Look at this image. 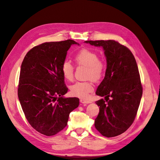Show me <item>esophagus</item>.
Returning <instances> with one entry per match:
<instances>
[{"mask_svg":"<svg viewBox=\"0 0 160 160\" xmlns=\"http://www.w3.org/2000/svg\"><path fill=\"white\" fill-rule=\"evenodd\" d=\"M80 101L81 103H82V104H89V103H91L90 101L85 100V99H80Z\"/></svg>","mask_w":160,"mask_h":160,"instance_id":"obj_1","label":"esophagus"}]
</instances>
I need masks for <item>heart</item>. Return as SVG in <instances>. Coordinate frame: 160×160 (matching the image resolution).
<instances>
[{
    "label": "heart",
    "mask_w": 160,
    "mask_h": 160,
    "mask_svg": "<svg viewBox=\"0 0 160 160\" xmlns=\"http://www.w3.org/2000/svg\"><path fill=\"white\" fill-rule=\"evenodd\" d=\"M77 64L87 67L86 78L94 82L100 81L104 76L106 65L95 51L88 48H82L74 55ZM61 72L64 78L72 81L74 78V66L69 61H64L61 66ZM71 94L74 96L86 98L89 93L93 91L94 86L91 81L78 82L70 86Z\"/></svg>",
    "instance_id": "heart-1"
}]
</instances>
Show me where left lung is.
<instances>
[{"label": "left lung", "instance_id": "1", "mask_svg": "<svg viewBox=\"0 0 160 160\" xmlns=\"http://www.w3.org/2000/svg\"><path fill=\"white\" fill-rule=\"evenodd\" d=\"M84 42L102 46L106 58L105 77L96 94L105 96L96 104L100 112L94 126L107 138L122 134L134 121L142 96L143 88L136 59L126 46L117 41L88 40Z\"/></svg>", "mask_w": 160, "mask_h": 160}]
</instances>
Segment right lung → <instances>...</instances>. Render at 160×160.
Here are the masks:
<instances>
[{
  "instance_id": "add662e5",
  "label": "right lung",
  "mask_w": 160,
  "mask_h": 160,
  "mask_svg": "<svg viewBox=\"0 0 160 160\" xmlns=\"http://www.w3.org/2000/svg\"><path fill=\"white\" fill-rule=\"evenodd\" d=\"M72 40L44 42L30 50L20 68L18 96L31 126L54 136L67 126L70 113L79 106L78 98H64L68 88L61 72Z\"/></svg>"
}]
</instances>
